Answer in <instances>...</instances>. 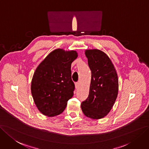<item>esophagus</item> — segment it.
Wrapping results in <instances>:
<instances>
[{
    "mask_svg": "<svg viewBox=\"0 0 149 149\" xmlns=\"http://www.w3.org/2000/svg\"><path fill=\"white\" fill-rule=\"evenodd\" d=\"M79 85H80V84H79V82H76V83L75 84V88H76V89L79 88Z\"/></svg>",
    "mask_w": 149,
    "mask_h": 149,
    "instance_id": "esophagus-1",
    "label": "esophagus"
}]
</instances>
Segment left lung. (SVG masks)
Here are the masks:
<instances>
[{
	"mask_svg": "<svg viewBox=\"0 0 149 149\" xmlns=\"http://www.w3.org/2000/svg\"><path fill=\"white\" fill-rule=\"evenodd\" d=\"M85 55L91 71L88 97L81 104L84 115L100 119L109 113L118 91L117 72L107 55L100 49H87Z\"/></svg>",
	"mask_w": 149,
	"mask_h": 149,
	"instance_id": "1",
	"label": "left lung"
}]
</instances>
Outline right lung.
<instances>
[{"label": "right lung", "mask_w": 149, "mask_h": 149, "mask_svg": "<svg viewBox=\"0 0 149 149\" xmlns=\"http://www.w3.org/2000/svg\"><path fill=\"white\" fill-rule=\"evenodd\" d=\"M77 56L75 51L56 49L37 68L31 81V93L38 111L44 115L51 117L61 114L73 96L71 64Z\"/></svg>", "instance_id": "1"}]
</instances>
